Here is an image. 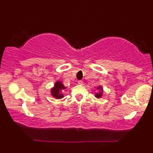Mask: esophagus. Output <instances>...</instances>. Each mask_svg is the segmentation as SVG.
I'll return each mask as SVG.
<instances>
[{
  "label": "esophagus",
  "mask_w": 153,
  "mask_h": 153,
  "mask_svg": "<svg viewBox=\"0 0 153 153\" xmlns=\"http://www.w3.org/2000/svg\"><path fill=\"white\" fill-rule=\"evenodd\" d=\"M78 84L79 85H83V81H78Z\"/></svg>",
  "instance_id": "34e87169"
}]
</instances>
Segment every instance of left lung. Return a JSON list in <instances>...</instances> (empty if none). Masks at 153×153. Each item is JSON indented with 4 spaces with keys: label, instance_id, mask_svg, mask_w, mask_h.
<instances>
[{
    "label": "left lung",
    "instance_id": "left-lung-1",
    "mask_svg": "<svg viewBox=\"0 0 153 153\" xmlns=\"http://www.w3.org/2000/svg\"><path fill=\"white\" fill-rule=\"evenodd\" d=\"M97 88V90L99 91V92L95 93V97L96 98H97V99H100V98H101L102 97V95H103V93H104L103 88L102 87V85H100V86H97V88Z\"/></svg>",
    "mask_w": 153,
    "mask_h": 153
}]
</instances>
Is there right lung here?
I'll return each mask as SVG.
<instances>
[{"label":"right lung","instance_id":"right-lung-1","mask_svg":"<svg viewBox=\"0 0 153 153\" xmlns=\"http://www.w3.org/2000/svg\"><path fill=\"white\" fill-rule=\"evenodd\" d=\"M66 89V87L60 81H56L54 83L53 87L51 88V95L55 99H62L64 97L63 94H62V91Z\"/></svg>","mask_w":153,"mask_h":153}]
</instances>
